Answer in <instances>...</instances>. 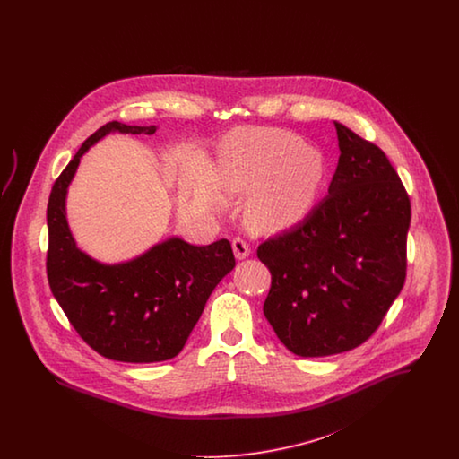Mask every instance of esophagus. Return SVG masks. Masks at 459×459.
I'll return each mask as SVG.
<instances>
[{
  "mask_svg": "<svg viewBox=\"0 0 459 459\" xmlns=\"http://www.w3.org/2000/svg\"><path fill=\"white\" fill-rule=\"evenodd\" d=\"M232 247H234V255H236L238 260H244L251 253L249 244L246 240L240 239V238H236V239L232 240Z\"/></svg>",
  "mask_w": 459,
  "mask_h": 459,
  "instance_id": "esophagus-1",
  "label": "esophagus"
}]
</instances>
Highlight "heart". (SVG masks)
I'll use <instances>...</instances> for the list:
<instances>
[{
	"instance_id": "heart-1",
	"label": "heart",
	"mask_w": 459,
	"mask_h": 459,
	"mask_svg": "<svg viewBox=\"0 0 459 459\" xmlns=\"http://www.w3.org/2000/svg\"><path fill=\"white\" fill-rule=\"evenodd\" d=\"M220 175L236 195H251L249 220L277 232L309 213L324 180V160L303 139L273 129H240L220 152Z\"/></svg>"
}]
</instances>
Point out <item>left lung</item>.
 Instances as JSON below:
<instances>
[{"mask_svg": "<svg viewBox=\"0 0 459 459\" xmlns=\"http://www.w3.org/2000/svg\"><path fill=\"white\" fill-rule=\"evenodd\" d=\"M333 124L341 156L327 196L256 251L272 275L263 313L305 358L361 346L406 281L410 196L378 146Z\"/></svg>", "mask_w": 459, "mask_h": 459, "instance_id": "left-lung-1", "label": "left lung"}]
</instances>
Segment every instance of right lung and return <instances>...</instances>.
Returning <instances> with one entry per match:
<instances>
[{
	"label": "right lung",
	"instance_id": "1",
	"mask_svg": "<svg viewBox=\"0 0 459 459\" xmlns=\"http://www.w3.org/2000/svg\"><path fill=\"white\" fill-rule=\"evenodd\" d=\"M115 131L152 135L156 127L108 122L82 143L48 201L46 273L68 322L92 350L115 361L156 363L172 359L186 346L236 258L227 239L193 246L172 238L120 264L96 262L75 246L66 223L68 184L82 154Z\"/></svg>",
	"mask_w": 459,
	"mask_h": 459
}]
</instances>
